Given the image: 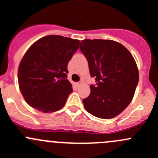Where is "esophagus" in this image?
<instances>
[{"label": "esophagus", "mask_w": 158, "mask_h": 158, "mask_svg": "<svg viewBox=\"0 0 158 158\" xmlns=\"http://www.w3.org/2000/svg\"><path fill=\"white\" fill-rule=\"evenodd\" d=\"M82 82H77V83H76V85H77V86L79 87V86H80V85H82Z\"/></svg>", "instance_id": "obj_1"}]
</instances>
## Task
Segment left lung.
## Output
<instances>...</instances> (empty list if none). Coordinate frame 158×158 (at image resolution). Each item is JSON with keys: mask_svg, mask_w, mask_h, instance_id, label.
Segmentation results:
<instances>
[{"mask_svg": "<svg viewBox=\"0 0 158 158\" xmlns=\"http://www.w3.org/2000/svg\"><path fill=\"white\" fill-rule=\"evenodd\" d=\"M79 49L96 82L82 100L85 110L100 118L118 115L131 102L138 83L135 59L123 45L110 40H84Z\"/></svg>", "mask_w": 158, "mask_h": 158, "instance_id": "obj_1", "label": "left lung"}]
</instances>
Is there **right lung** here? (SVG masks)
<instances>
[{"label": "right lung", "instance_id": "right-lung-1", "mask_svg": "<svg viewBox=\"0 0 158 158\" xmlns=\"http://www.w3.org/2000/svg\"><path fill=\"white\" fill-rule=\"evenodd\" d=\"M79 40L49 35L28 49L18 68L19 88L27 104L44 113L61 109L73 92L68 63Z\"/></svg>", "mask_w": 158, "mask_h": 158}]
</instances>
